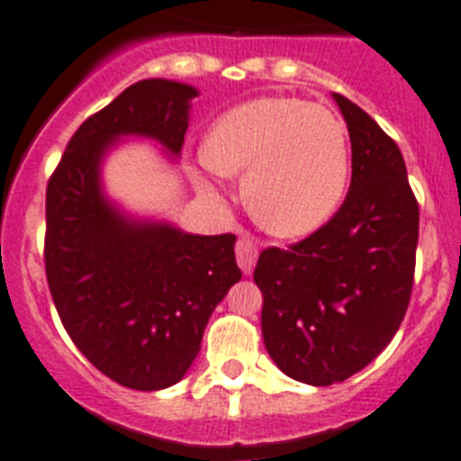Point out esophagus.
<instances>
[{"label": "esophagus", "instance_id": "obj_1", "mask_svg": "<svg viewBox=\"0 0 461 461\" xmlns=\"http://www.w3.org/2000/svg\"><path fill=\"white\" fill-rule=\"evenodd\" d=\"M236 262H239L243 274H253L255 262H258V246H255L253 239L243 236L236 241Z\"/></svg>", "mask_w": 461, "mask_h": 461}]
</instances>
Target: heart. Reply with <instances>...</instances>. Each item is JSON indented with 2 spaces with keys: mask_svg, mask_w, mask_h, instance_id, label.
I'll use <instances>...</instances> for the list:
<instances>
[{
  "mask_svg": "<svg viewBox=\"0 0 461 461\" xmlns=\"http://www.w3.org/2000/svg\"><path fill=\"white\" fill-rule=\"evenodd\" d=\"M202 159L213 176L243 174L248 211L280 239L322 230L352 174L346 122L299 97H259L225 111L208 130Z\"/></svg>",
  "mask_w": 461,
  "mask_h": 461,
  "instance_id": "b5f03b06",
  "label": "heart"
}]
</instances>
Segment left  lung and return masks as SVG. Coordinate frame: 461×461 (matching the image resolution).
I'll return each instance as SVG.
<instances>
[{
  "label": "left lung",
  "mask_w": 461,
  "mask_h": 461,
  "mask_svg": "<svg viewBox=\"0 0 461 461\" xmlns=\"http://www.w3.org/2000/svg\"><path fill=\"white\" fill-rule=\"evenodd\" d=\"M334 99L352 146L346 202L303 241L262 250L253 274L271 359L290 378L318 387L362 371L397 334L413 290L420 230L399 146L357 104Z\"/></svg>",
  "instance_id": "1"
}]
</instances>
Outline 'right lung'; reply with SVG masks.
<instances>
[{"label": "right lung", "mask_w": 461, "mask_h": 461, "mask_svg": "<svg viewBox=\"0 0 461 461\" xmlns=\"http://www.w3.org/2000/svg\"><path fill=\"white\" fill-rule=\"evenodd\" d=\"M194 97L185 83H134L76 130L48 181L43 259L59 320L104 375L131 390L178 383L213 308L241 280L234 234L127 218L99 181L120 136H148L181 153Z\"/></svg>", "instance_id": "1"}]
</instances>
